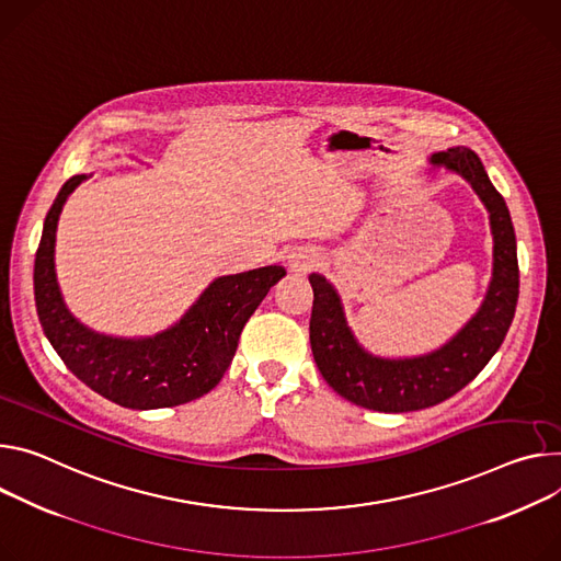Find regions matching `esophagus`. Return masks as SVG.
I'll return each mask as SVG.
<instances>
[{"label": "esophagus", "instance_id": "esophagus-1", "mask_svg": "<svg viewBox=\"0 0 561 561\" xmlns=\"http://www.w3.org/2000/svg\"><path fill=\"white\" fill-rule=\"evenodd\" d=\"M301 268H304V264H301V266H299V271H301Z\"/></svg>", "mask_w": 561, "mask_h": 561}]
</instances>
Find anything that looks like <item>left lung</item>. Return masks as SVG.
I'll list each match as a JSON object with an SVG mask.
<instances>
[{
  "mask_svg": "<svg viewBox=\"0 0 561 561\" xmlns=\"http://www.w3.org/2000/svg\"><path fill=\"white\" fill-rule=\"evenodd\" d=\"M434 165L463 176L490 213L494 234V273L479 313L445 346L421 358H374L348 331L342 304L322 275H311V348L322 378L342 398L374 412L400 414L438 404L472 382L490 363L513 324L519 299L517 239L503 196L490 183L481 159L468 147L432 157Z\"/></svg>",
  "mask_w": 561,
  "mask_h": 561,
  "instance_id": "1",
  "label": "left lung"
}]
</instances>
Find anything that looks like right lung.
I'll use <instances>...</instances> for the list:
<instances>
[{"label":"right lung","instance_id":"add662e5","mask_svg":"<svg viewBox=\"0 0 561 561\" xmlns=\"http://www.w3.org/2000/svg\"><path fill=\"white\" fill-rule=\"evenodd\" d=\"M84 179L80 174L62 185L35 252V307L48 342L76 378L129 410H159L206 396L230 367L245 322L286 271L264 266L219 277L176 327L154 337L98 335L67 311L54 266L58 217Z\"/></svg>","mask_w":561,"mask_h":561}]
</instances>
